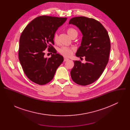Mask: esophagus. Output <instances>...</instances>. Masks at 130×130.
<instances>
[{"instance_id":"obj_1","label":"esophagus","mask_w":130,"mask_h":130,"mask_svg":"<svg viewBox=\"0 0 130 130\" xmlns=\"http://www.w3.org/2000/svg\"><path fill=\"white\" fill-rule=\"evenodd\" d=\"M68 60H69V59H67V58H64V62L67 61H68Z\"/></svg>"}]
</instances>
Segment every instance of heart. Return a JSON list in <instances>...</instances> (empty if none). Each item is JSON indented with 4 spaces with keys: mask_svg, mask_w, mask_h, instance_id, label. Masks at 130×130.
Returning a JSON list of instances; mask_svg holds the SVG:
<instances>
[{
    "mask_svg": "<svg viewBox=\"0 0 130 130\" xmlns=\"http://www.w3.org/2000/svg\"><path fill=\"white\" fill-rule=\"evenodd\" d=\"M67 33L71 38H72L74 36L78 35L77 31L76 29L72 28L68 29L67 30ZM58 39H59L58 34L57 33H55L53 36L54 42L55 43L58 42ZM58 51L61 55H63V56L66 58H69V57H70L73 54L74 52V49L73 48H71L68 47L63 46L58 49Z\"/></svg>",
    "mask_w": 130,
    "mask_h": 130,
    "instance_id": "heart-1",
    "label": "heart"
}]
</instances>
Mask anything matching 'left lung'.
Instances as JSON below:
<instances>
[{"label":"left lung","instance_id":"left-lung-1","mask_svg":"<svg viewBox=\"0 0 130 130\" xmlns=\"http://www.w3.org/2000/svg\"><path fill=\"white\" fill-rule=\"evenodd\" d=\"M69 24L76 25L83 37L76 55L85 57L86 63L74 61L70 75L72 80L80 85H87L97 80L108 62L110 43L108 34L98 21L84 16L72 18Z\"/></svg>","mask_w":130,"mask_h":130}]
</instances>
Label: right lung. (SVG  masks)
Returning a JSON list of instances; mask_svg holds the SVG:
<instances>
[{
	"label": "right lung",
	"instance_id": "1",
	"mask_svg": "<svg viewBox=\"0 0 130 130\" xmlns=\"http://www.w3.org/2000/svg\"><path fill=\"white\" fill-rule=\"evenodd\" d=\"M66 17L40 16L24 29L20 39L18 58L26 76L32 82L44 85L51 81L64 58L53 47V36ZM46 48L53 54L45 58Z\"/></svg>",
	"mask_w": 130,
	"mask_h": 130
}]
</instances>
